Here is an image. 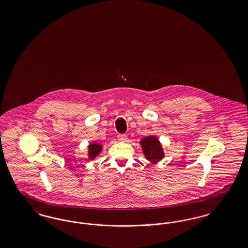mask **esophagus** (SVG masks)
<instances>
[{
	"label": "esophagus",
	"mask_w": 248,
	"mask_h": 248,
	"mask_svg": "<svg viewBox=\"0 0 248 248\" xmlns=\"http://www.w3.org/2000/svg\"><path fill=\"white\" fill-rule=\"evenodd\" d=\"M127 136L126 135H118V140L121 142L127 141Z\"/></svg>",
	"instance_id": "34e87169"
}]
</instances>
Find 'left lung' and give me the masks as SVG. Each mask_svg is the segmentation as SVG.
I'll return each instance as SVG.
<instances>
[{"label":"left lung","mask_w":248,"mask_h":248,"mask_svg":"<svg viewBox=\"0 0 248 248\" xmlns=\"http://www.w3.org/2000/svg\"><path fill=\"white\" fill-rule=\"evenodd\" d=\"M142 152L145 158L153 163L156 164L165 158V152L163 145L155 136H148L143 138L140 140Z\"/></svg>","instance_id":"8db88e82"}]
</instances>
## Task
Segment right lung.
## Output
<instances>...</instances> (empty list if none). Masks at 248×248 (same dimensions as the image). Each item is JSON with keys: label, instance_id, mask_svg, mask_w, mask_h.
<instances>
[{"label": "right lung", "instance_id": "1", "mask_svg": "<svg viewBox=\"0 0 248 248\" xmlns=\"http://www.w3.org/2000/svg\"><path fill=\"white\" fill-rule=\"evenodd\" d=\"M102 145L98 142L93 141L89 143L88 148H87V156L88 160H93L95 157H97L100 153L102 152Z\"/></svg>", "mask_w": 248, "mask_h": 248}]
</instances>
